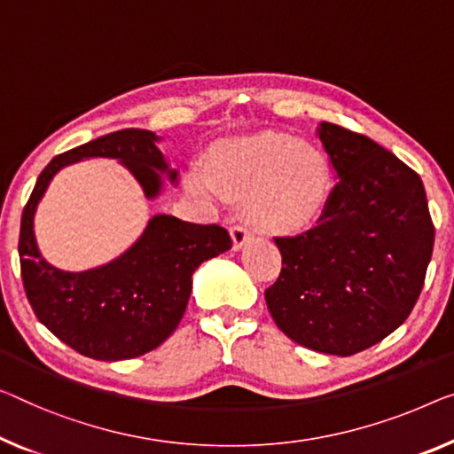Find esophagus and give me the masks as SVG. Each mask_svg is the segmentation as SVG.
<instances>
[{"mask_svg": "<svg viewBox=\"0 0 454 454\" xmlns=\"http://www.w3.org/2000/svg\"><path fill=\"white\" fill-rule=\"evenodd\" d=\"M230 234H232V242H234V250H240L247 247V242L253 239L250 230L245 226H232L230 228Z\"/></svg>", "mask_w": 454, "mask_h": 454, "instance_id": "obj_1", "label": "esophagus"}]
</instances>
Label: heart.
Instances as JSON below:
<instances>
[{
  "label": "heart",
  "instance_id": "heart-1",
  "mask_svg": "<svg viewBox=\"0 0 454 454\" xmlns=\"http://www.w3.org/2000/svg\"><path fill=\"white\" fill-rule=\"evenodd\" d=\"M185 187L201 200L218 193L242 201L245 218L270 234H294L320 220L333 198L328 154L292 134L262 132L222 142L207 168L193 165Z\"/></svg>",
  "mask_w": 454,
  "mask_h": 454
}]
</instances>
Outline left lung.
Instances as JSON below:
<instances>
[{"mask_svg":"<svg viewBox=\"0 0 454 454\" xmlns=\"http://www.w3.org/2000/svg\"><path fill=\"white\" fill-rule=\"evenodd\" d=\"M338 184L317 224L275 239L281 275L265 292L279 330L350 356L400 328L420 297L434 226L420 175L363 134L322 121Z\"/></svg>","mask_w":454,"mask_h":454,"instance_id":"left-lung-1","label":"left lung"}]
</instances>
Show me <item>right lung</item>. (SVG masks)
I'll return each instance as SVG.
<instances>
[{
    "label": "right lung",
    "mask_w": 454,
    "mask_h": 454,
    "mask_svg": "<svg viewBox=\"0 0 454 454\" xmlns=\"http://www.w3.org/2000/svg\"><path fill=\"white\" fill-rule=\"evenodd\" d=\"M160 137L126 128L54 157L34 185L20 226V267L34 314L51 333L96 361H124L157 348L179 326L192 295V277L201 262L232 248L228 230L157 214L130 248L106 265L63 270L40 253L34 215L63 167L85 159H114L157 200L171 168L159 148Z\"/></svg>",
    "instance_id": "obj_1"
}]
</instances>
